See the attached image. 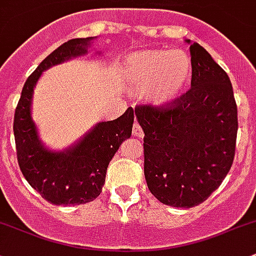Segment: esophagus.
<instances>
[{
    "instance_id": "1",
    "label": "esophagus",
    "mask_w": 256,
    "mask_h": 256,
    "mask_svg": "<svg viewBox=\"0 0 256 256\" xmlns=\"http://www.w3.org/2000/svg\"><path fill=\"white\" fill-rule=\"evenodd\" d=\"M132 135L135 137H144V131H142L141 126L135 122L134 124V128H132Z\"/></svg>"
}]
</instances>
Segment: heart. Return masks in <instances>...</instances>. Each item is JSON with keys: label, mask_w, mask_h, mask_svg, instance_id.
<instances>
[{"label": "heart", "mask_w": 256, "mask_h": 256, "mask_svg": "<svg viewBox=\"0 0 256 256\" xmlns=\"http://www.w3.org/2000/svg\"><path fill=\"white\" fill-rule=\"evenodd\" d=\"M192 76V58L182 50L142 51L124 62L126 90L144 92L150 106L160 109L176 103L189 87Z\"/></svg>", "instance_id": "1"}]
</instances>
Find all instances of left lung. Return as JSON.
Returning a JSON list of instances; mask_svg holds the SVG:
<instances>
[{
  "label": "left lung",
  "instance_id": "8db88e82",
  "mask_svg": "<svg viewBox=\"0 0 256 256\" xmlns=\"http://www.w3.org/2000/svg\"><path fill=\"white\" fill-rule=\"evenodd\" d=\"M190 45L192 88L172 106H138L144 178L164 205L190 208L223 182L234 158L238 118L232 83L198 42Z\"/></svg>",
  "mask_w": 256,
  "mask_h": 256
}]
</instances>
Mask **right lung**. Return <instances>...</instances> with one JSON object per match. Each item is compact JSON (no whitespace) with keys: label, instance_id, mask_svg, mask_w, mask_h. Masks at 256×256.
<instances>
[{"label":"right lung","instance_id":"1","mask_svg":"<svg viewBox=\"0 0 256 256\" xmlns=\"http://www.w3.org/2000/svg\"><path fill=\"white\" fill-rule=\"evenodd\" d=\"M96 38L68 40L44 58L24 83L14 112L13 131L22 173L29 185L54 205H82L98 198L110 160L132 132L134 110L128 109L118 119L96 122L62 150H50L39 137L32 118L38 80L45 70L86 55Z\"/></svg>","mask_w":256,"mask_h":256}]
</instances>
